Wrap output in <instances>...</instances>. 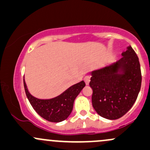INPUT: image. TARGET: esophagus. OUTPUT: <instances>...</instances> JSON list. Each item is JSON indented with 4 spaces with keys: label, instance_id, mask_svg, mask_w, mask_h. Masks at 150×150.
<instances>
[{
    "label": "esophagus",
    "instance_id": "1",
    "mask_svg": "<svg viewBox=\"0 0 150 150\" xmlns=\"http://www.w3.org/2000/svg\"><path fill=\"white\" fill-rule=\"evenodd\" d=\"M83 80H84L86 84L88 85V83H89V81H90V76H86L84 77V79H83Z\"/></svg>",
    "mask_w": 150,
    "mask_h": 150
}]
</instances>
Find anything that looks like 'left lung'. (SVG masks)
<instances>
[{
    "instance_id": "8db88e82",
    "label": "left lung",
    "mask_w": 150,
    "mask_h": 150,
    "mask_svg": "<svg viewBox=\"0 0 150 150\" xmlns=\"http://www.w3.org/2000/svg\"><path fill=\"white\" fill-rule=\"evenodd\" d=\"M118 62L91 72V101L97 114L117 120L131 109L141 88L142 74L137 56L131 46Z\"/></svg>"
}]
</instances>
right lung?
<instances>
[{"label": "right lung", "mask_w": 150, "mask_h": 150, "mask_svg": "<svg viewBox=\"0 0 150 150\" xmlns=\"http://www.w3.org/2000/svg\"><path fill=\"white\" fill-rule=\"evenodd\" d=\"M23 84L27 98L34 110L42 118L51 122H60L68 118L73 109L76 97L86 85L84 81H81L70 86L56 97L41 99L30 94L24 79Z\"/></svg>", "instance_id": "add662e5"}]
</instances>
